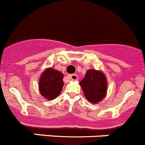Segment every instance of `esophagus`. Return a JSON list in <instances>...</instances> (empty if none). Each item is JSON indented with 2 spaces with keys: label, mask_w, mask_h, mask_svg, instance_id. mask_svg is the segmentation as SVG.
<instances>
[{
  "label": "esophagus",
  "mask_w": 145,
  "mask_h": 145,
  "mask_svg": "<svg viewBox=\"0 0 145 145\" xmlns=\"http://www.w3.org/2000/svg\"><path fill=\"white\" fill-rule=\"evenodd\" d=\"M68 76H69L70 79H72V80H74V81H76V80H77V79H78L77 75H76V74H70V75H69Z\"/></svg>",
  "instance_id": "esophagus-1"
}]
</instances>
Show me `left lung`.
I'll list each match as a JSON object with an SVG mask.
<instances>
[{"mask_svg": "<svg viewBox=\"0 0 145 145\" xmlns=\"http://www.w3.org/2000/svg\"><path fill=\"white\" fill-rule=\"evenodd\" d=\"M79 85L87 100L91 103H98L107 95V79L102 71L87 70L84 78L79 82Z\"/></svg>", "mask_w": 145, "mask_h": 145, "instance_id": "left-lung-1", "label": "left lung"}]
</instances>
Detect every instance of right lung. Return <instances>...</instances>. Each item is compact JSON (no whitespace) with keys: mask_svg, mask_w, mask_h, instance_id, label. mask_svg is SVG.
Segmentation results:
<instances>
[{"mask_svg":"<svg viewBox=\"0 0 145 145\" xmlns=\"http://www.w3.org/2000/svg\"><path fill=\"white\" fill-rule=\"evenodd\" d=\"M63 74L53 68H47L40 76L39 91L42 96L48 100L56 98L63 87Z\"/></svg>","mask_w":145,"mask_h":145,"instance_id":"obj_1","label":"right lung"}]
</instances>
